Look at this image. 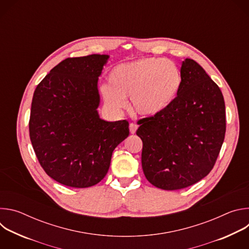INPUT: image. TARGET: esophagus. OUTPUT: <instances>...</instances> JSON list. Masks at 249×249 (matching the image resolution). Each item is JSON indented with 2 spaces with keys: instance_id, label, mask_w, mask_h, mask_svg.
<instances>
[{
  "instance_id": "obj_1",
  "label": "esophagus",
  "mask_w": 249,
  "mask_h": 249,
  "mask_svg": "<svg viewBox=\"0 0 249 249\" xmlns=\"http://www.w3.org/2000/svg\"><path fill=\"white\" fill-rule=\"evenodd\" d=\"M129 129H130V133H131V134H135L136 131H137V129H138V125L132 122V123H130V125H129Z\"/></svg>"
}]
</instances>
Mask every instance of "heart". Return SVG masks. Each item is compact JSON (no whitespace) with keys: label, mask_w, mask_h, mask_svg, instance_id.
I'll return each instance as SVG.
<instances>
[{"label":"heart","mask_w":249,"mask_h":249,"mask_svg":"<svg viewBox=\"0 0 249 249\" xmlns=\"http://www.w3.org/2000/svg\"><path fill=\"white\" fill-rule=\"evenodd\" d=\"M109 83L100 90L110 107L121 109L126 105L125 98L131 97V107L136 113L153 116L171 104L180 89L182 77L173 62L144 57L116 66Z\"/></svg>","instance_id":"b5f03b06"}]
</instances>
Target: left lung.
Instances as JSON below:
<instances>
[{
	"instance_id": "obj_1",
	"label": "left lung",
	"mask_w": 249,
	"mask_h": 249,
	"mask_svg": "<svg viewBox=\"0 0 249 249\" xmlns=\"http://www.w3.org/2000/svg\"><path fill=\"white\" fill-rule=\"evenodd\" d=\"M180 73V89L168 107L137 122L144 174L163 190L182 189L207 176L226 134L225 100L218 85L192 59L182 62Z\"/></svg>"
}]
</instances>
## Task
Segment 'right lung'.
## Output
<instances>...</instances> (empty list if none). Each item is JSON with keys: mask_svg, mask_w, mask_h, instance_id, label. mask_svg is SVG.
<instances>
[{"mask_svg": "<svg viewBox=\"0 0 249 249\" xmlns=\"http://www.w3.org/2000/svg\"><path fill=\"white\" fill-rule=\"evenodd\" d=\"M107 55L67 58L33 93L29 137L51 178L75 188L97 184L107 173L112 152L129 136L127 120H101L97 80Z\"/></svg>", "mask_w": 249, "mask_h": 249, "instance_id": "1", "label": "right lung"}]
</instances>
